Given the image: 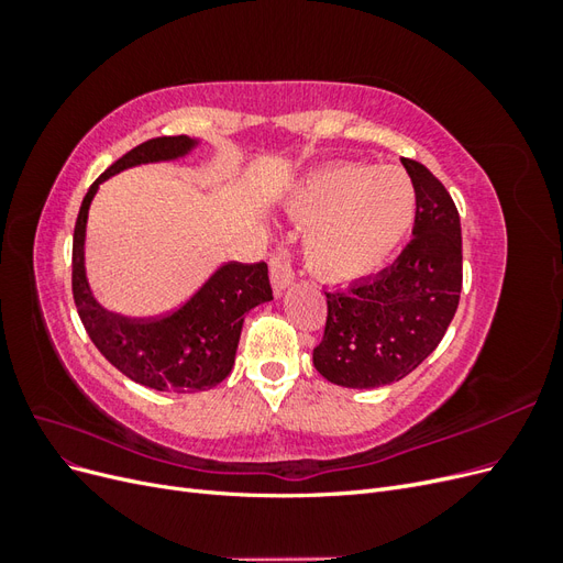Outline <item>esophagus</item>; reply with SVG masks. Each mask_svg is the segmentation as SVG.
Wrapping results in <instances>:
<instances>
[{
	"label": "esophagus",
	"instance_id": "esophagus-1",
	"mask_svg": "<svg viewBox=\"0 0 563 563\" xmlns=\"http://www.w3.org/2000/svg\"><path fill=\"white\" fill-rule=\"evenodd\" d=\"M269 282H272V288H275L277 296L282 291H286V288L291 286V282H294V269H291V265L286 263L282 253L272 255V258H269Z\"/></svg>",
	"mask_w": 563,
	"mask_h": 563
}]
</instances>
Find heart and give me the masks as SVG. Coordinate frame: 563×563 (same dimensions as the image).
Returning <instances> with one entry per match:
<instances>
[{"label":"heart","mask_w":563,"mask_h":563,"mask_svg":"<svg viewBox=\"0 0 563 563\" xmlns=\"http://www.w3.org/2000/svg\"><path fill=\"white\" fill-rule=\"evenodd\" d=\"M310 269L329 282L378 272L416 220V187L395 166L331 164L312 172L288 197Z\"/></svg>","instance_id":"1"}]
</instances>
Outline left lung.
<instances>
[{
	"instance_id": "left-lung-1",
	"label": "left lung",
	"mask_w": 563,
	"mask_h": 563,
	"mask_svg": "<svg viewBox=\"0 0 563 563\" xmlns=\"http://www.w3.org/2000/svg\"><path fill=\"white\" fill-rule=\"evenodd\" d=\"M416 187L413 240L376 277L327 294L329 317L314 368L340 387L397 383L437 350L463 288L460 216L428 166L401 159Z\"/></svg>"
}]
</instances>
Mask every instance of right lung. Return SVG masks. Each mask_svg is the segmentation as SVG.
Wrapping results in <instances>:
<instances>
[{
  "instance_id": "obj_1",
  "label": "right lung",
  "mask_w": 563,
  "mask_h": 563,
  "mask_svg": "<svg viewBox=\"0 0 563 563\" xmlns=\"http://www.w3.org/2000/svg\"><path fill=\"white\" fill-rule=\"evenodd\" d=\"M199 145L190 135H162L133 147L89 187L75 223L73 296L79 319L106 360L133 383L157 391H197L223 383L234 366L244 314L272 300L265 263H225L178 310L157 319H131L93 298L84 265L89 207L100 183L131 166L174 162Z\"/></svg>"
}]
</instances>
